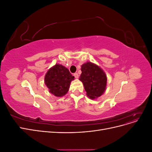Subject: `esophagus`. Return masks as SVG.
<instances>
[{"label":"esophagus","instance_id":"esophagus-1","mask_svg":"<svg viewBox=\"0 0 152 152\" xmlns=\"http://www.w3.org/2000/svg\"><path fill=\"white\" fill-rule=\"evenodd\" d=\"M73 75H74V77L76 78V79H78V78H79V74H78L77 73H75L74 74H73Z\"/></svg>","mask_w":152,"mask_h":152}]
</instances>
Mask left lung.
I'll use <instances>...</instances> for the list:
<instances>
[{"label": "left lung", "mask_w": 152, "mask_h": 152, "mask_svg": "<svg viewBox=\"0 0 152 152\" xmlns=\"http://www.w3.org/2000/svg\"><path fill=\"white\" fill-rule=\"evenodd\" d=\"M79 80L84 84L87 96L92 99L102 96L106 89L107 78L103 70L96 64L87 62L81 66Z\"/></svg>", "instance_id": "8db88e82"}]
</instances>
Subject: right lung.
<instances>
[{"mask_svg":"<svg viewBox=\"0 0 152 152\" xmlns=\"http://www.w3.org/2000/svg\"><path fill=\"white\" fill-rule=\"evenodd\" d=\"M74 78L67 68L56 64L46 73L44 82L50 93L61 97L68 93L71 82Z\"/></svg>","mask_w":152,"mask_h":152,"instance_id":"obj_1","label":"right lung"}]
</instances>
